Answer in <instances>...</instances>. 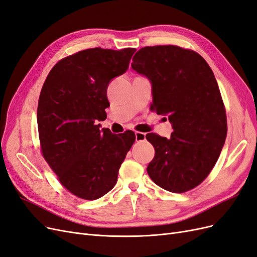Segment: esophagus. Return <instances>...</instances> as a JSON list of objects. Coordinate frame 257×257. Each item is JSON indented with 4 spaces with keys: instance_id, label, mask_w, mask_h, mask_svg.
I'll use <instances>...</instances> for the list:
<instances>
[{
    "instance_id": "obj_1",
    "label": "esophagus",
    "mask_w": 257,
    "mask_h": 257,
    "mask_svg": "<svg viewBox=\"0 0 257 257\" xmlns=\"http://www.w3.org/2000/svg\"><path fill=\"white\" fill-rule=\"evenodd\" d=\"M146 138V134L142 133V132H135V141L136 142H142Z\"/></svg>"
}]
</instances>
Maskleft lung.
I'll return each mask as SVG.
<instances>
[{
  "mask_svg": "<svg viewBox=\"0 0 257 257\" xmlns=\"http://www.w3.org/2000/svg\"><path fill=\"white\" fill-rule=\"evenodd\" d=\"M132 68L149 79L152 109L167 116L174 130L169 139L146 135L155 151L148 175L169 192L194 189L215 165L227 134L213 72L197 52L173 45L138 50Z\"/></svg>",
  "mask_w": 257,
  "mask_h": 257,
  "instance_id": "1",
  "label": "left lung"
}]
</instances>
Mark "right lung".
I'll return each instance as SVG.
<instances>
[{"label":"right lung","mask_w":257,"mask_h":257,"mask_svg":"<svg viewBox=\"0 0 257 257\" xmlns=\"http://www.w3.org/2000/svg\"><path fill=\"white\" fill-rule=\"evenodd\" d=\"M135 51H79L59 61L43 85L37 107L43 155L60 182L80 198L94 200L113 188L135 142L134 132L112 134L98 124L110 105L108 85L126 72Z\"/></svg>","instance_id":"add662e5"}]
</instances>
